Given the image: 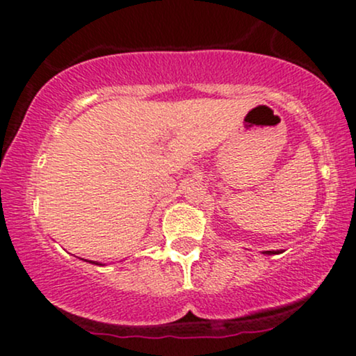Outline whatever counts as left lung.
<instances>
[{
    "label": "left lung",
    "instance_id": "1",
    "mask_svg": "<svg viewBox=\"0 0 356 356\" xmlns=\"http://www.w3.org/2000/svg\"><path fill=\"white\" fill-rule=\"evenodd\" d=\"M264 254H267V255H273V254H278V250H265Z\"/></svg>",
    "mask_w": 356,
    "mask_h": 356
}]
</instances>
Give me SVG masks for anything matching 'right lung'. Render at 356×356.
<instances>
[{
    "label": "right lung",
    "instance_id": "add662e5",
    "mask_svg": "<svg viewBox=\"0 0 356 356\" xmlns=\"http://www.w3.org/2000/svg\"><path fill=\"white\" fill-rule=\"evenodd\" d=\"M91 264H97V262H91ZM97 265H99V264H97Z\"/></svg>",
    "mask_w": 356,
    "mask_h": 356
}]
</instances>
